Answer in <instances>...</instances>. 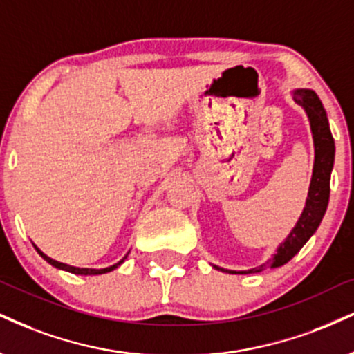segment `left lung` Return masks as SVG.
I'll return each mask as SVG.
<instances>
[{
	"instance_id": "left-lung-1",
	"label": "left lung",
	"mask_w": 354,
	"mask_h": 354,
	"mask_svg": "<svg viewBox=\"0 0 354 354\" xmlns=\"http://www.w3.org/2000/svg\"><path fill=\"white\" fill-rule=\"evenodd\" d=\"M293 100L301 105L306 115H308L315 143L313 174L304 212H301L299 223L295 224V227L288 234L287 239L279 245L277 254L267 263L247 272L224 270L219 269V267H216V269L229 272V274H254V272L266 270L267 267L275 269V267L283 266V263L290 261L293 255L299 254V250L313 236V232L317 231L318 225L322 223L323 216H325L328 199H330V176L335 161V140L330 131V125H328L326 112L317 93L308 91V88H299V91L293 92Z\"/></svg>"
}]
</instances>
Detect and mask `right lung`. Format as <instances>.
Instances as JSON below:
<instances>
[{
	"label": "right lung",
	"instance_id": "obj_1",
	"mask_svg": "<svg viewBox=\"0 0 354 354\" xmlns=\"http://www.w3.org/2000/svg\"><path fill=\"white\" fill-rule=\"evenodd\" d=\"M36 250H37V252H39V255H41L42 259H44V261H48V262L50 263V266L57 267V269H62V270L71 272V274H77V275H100V274H107V272L117 269V267L120 266V263H123V261H125L127 255H129V254H127L125 257H123L120 262H117V263H115V266H112V267H107V269H79V267H72V266H67V263H62V262L54 261V259H50V257H48V255H46V254H42L41 250L37 249V247H36Z\"/></svg>",
	"mask_w": 354,
	"mask_h": 354
}]
</instances>
